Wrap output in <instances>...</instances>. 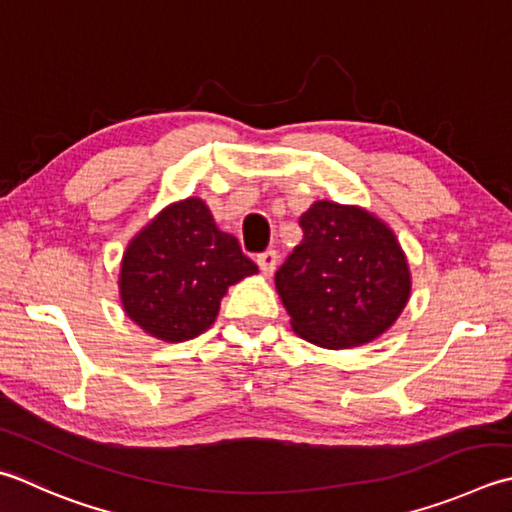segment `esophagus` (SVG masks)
<instances>
[{
    "label": "esophagus",
    "mask_w": 512,
    "mask_h": 512,
    "mask_svg": "<svg viewBox=\"0 0 512 512\" xmlns=\"http://www.w3.org/2000/svg\"><path fill=\"white\" fill-rule=\"evenodd\" d=\"M277 264H279V255L275 253V250H266V253L257 257V266L264 273V277H273V273L277 270Z\"/></svg>",
    "instance_id": "34e87169"
}]
</instances>
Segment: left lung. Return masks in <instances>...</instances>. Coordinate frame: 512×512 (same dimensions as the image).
<instances>
[{
  "label": "left lung",
  "mask_w": 512,
  "mask_h": 512,
  "mask_svg": "<svg viewBox=\"0 0 512 512\" xmlns=\"http://www.w3.org/2000/svg\"><path fill=\"white\" fill-rule=\"evenodd\" d=\"M304 242L277 270L290 326L328 350L375 342L410 299L413 277L384 219L353 204L319 199L299 219Z\"/></svg>",
  "instance_id": "obj_1"
}]
</instances>
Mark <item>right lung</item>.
Segmentation results:
<instances>
[{
    "label": "right lung",
    "instance_id": "add662e5",
    "mask_svg": "<svg viewBox=\"0 0 512 512\" xmlns=\"http://www.w3.org/2000/svg\"><path fill=\"white\" fill-rule=\"evenodd\" d=\"M257 275L237 237L219 230L204 199L186 197L150 219L130 239L119 266L124 313L168 344L215 324L228 286Z\"/></svg>",
    "mask_w": 512,
    "mask_h": 512
}]
</instances>
